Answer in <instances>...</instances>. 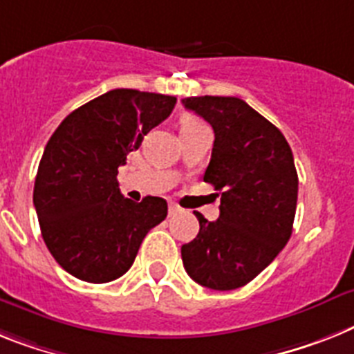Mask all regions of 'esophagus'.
Here are the masks:
<instances>
[{"instance_id": "34e87169", "label": "esophagus", "mask_w": 354, "mask_h": 354, "mask_svg": "<svg viewBox=\"0 0 354 354\" xmlns=\"http://www.w3.org/2000/svg\"><path fill=\"white\" fill-rule=\"evenodd\" d=\"M178 210H180V207H178L176 203H172V201H171V203H169V214H176Z\"/></svg>"}]
</instances>
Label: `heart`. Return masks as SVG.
I'll return each mask as SVG.
<instances>
[{"mask_svg": "<svg viewBox=\"0 0 354 354\" xmlns=\"http://www.w3.org/2000/svg\"><path fill=\"white\" fill-rule=\"evenodd\" d=\"M203 126V122L200 118H196L194 115H183L180 118V133L183 131H189V129H194V127H200Z\"/></svg>", "mask_w": 354, "mask_h": 354, "instance_id": "obj_1", "label": "heart"}]
</instances>
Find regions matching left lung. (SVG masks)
<instances>
[{"label":"left lung","mask_w":354,"mask_h":354,"mask_svg":"<svg viewBox=\"0 0 354 354\" xmlns=\"http://www.w3.org/2000/svg\"><path fill=\"white\" fill-rule=\"evenodd\" d=\"M187 109L214 129L203 180L219 191V218L200 212V232L182 246L185 272L210 290H236L272 263L292 236L297 209L295 162L286 138L237 97H187Z\"/></svg>","instance_id":"left-lung-1"}]
</instances>
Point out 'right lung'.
Instances as JSON below:
<instances>
[{"label":"right lung","mask_w":354,"mask_h":354,"mask_svg":"<svg viewBox=\"0 0 354 354\" xmlns=\"http://www.w3.org/2000/svg\"><path fill=\"white\" fill-rule=\"evenodd\" d=\"M174 104L169 95L111 90L71 111L50 136L34 207L50 254L73 277L95 284L122 277L145 234L167 216L163 198H124L117 174Z\"/></svg>","instance_id":"right-lung-1"}]
</instances>
